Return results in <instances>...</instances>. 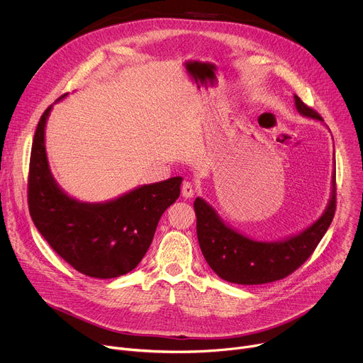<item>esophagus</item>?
I'll return each mask as SVG.
<instances>
[{
  "mask_svg": "<svg viewBox=\"0 0 363 363\" xmlns=\"http://www.w3.org/2000/svg\"><path fill=\"white\" fill-rule=\"evenodd\" d=\"M194 194H195V186H194V184L189 182V181H185V182L182 184V196L191 198V196H194Z\"/></svg>",
  "mask_w": 363,
  "mask_h": 363,
  "instance_id": "esophagus-1",
  "label": "esophagus"
}]
</instances>
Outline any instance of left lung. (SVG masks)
I'll return each instance as SVG.
<instances>
[{"mask_svg":"<svg viewBox=\"0 0 363 363\" xmlns=\"http://www.w3.org/2000/svg\"><path fill=\"white\" fill-rule=\"evenodd\" d=\"M294 105L301 116L323 122L320 115L306 106L296 94ZM194 210L201 251L218 277L235 284L272 283L297 270L330 227L336 210V171L332 174L330 199L323 214L303 231L279 241H257L238 233L199 196L194 202Z\"/></svg>","mask_w":363,"mask_h":363,"instance_id":"left-lung-1","label":"left lung"}]
</instances>
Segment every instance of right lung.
I'll use <instances>...</instances> for the list:
<instances>
[{
    "label": "right lung",
    "instance_id": "add662e5",
    "mask_svg": "<svg viewBox=\"0 0 363 363\" xmlns=\"http://www.w3.org/2000/svg\"><path fill=\"white\" fill-rule=\"evenodd\" d=\"M63 94L59 100L65 99ZM37 125L28 174V208L34 225L66 263L94 279L132 272L146 254L158 223L181 192V177L138 186L106 202H83L67 195L50 171L45 123Z\"/></svg>",
    "mask_w": 363,
    "mask_h": 363
}]
</instances>
